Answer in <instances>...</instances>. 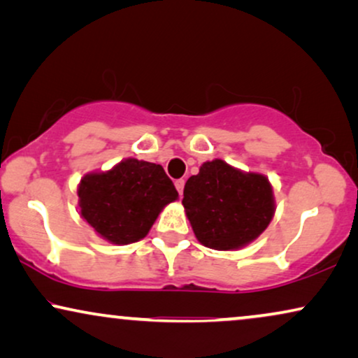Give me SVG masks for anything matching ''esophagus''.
<instances>
[{
	"mask_svg": "<svg viewBox=\"0 0 358 358\" xmlns=\"http://www.w3.org/2000/svg\"><path fill=\"white\" fill-rule=\"evenodd\" d=\"M175 187H176V189H178L180 196H182V194H183V188H185V180H183V178L176 180V182H175Z\"/></svg>",
	"mask_w": 358,
	"mask_h": 358,
	"instance_id": "esophagus-1",
	"label": "esophagus"
}]
</instances>
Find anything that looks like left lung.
Masks as SVG:
<instances>
[{
    "instance_id": "obj_1",
    "label": "left lung",
    "mask_w": 358,
    "mask_h": 358,
    "mask_svg": "<svg viewBox=\"0 0 358 358\" xmlns=\"http://www.w3.org/2000/svg\"><path fill=\"white\" fill-rule=\"evenodd\" d=\"M183 206L194 236L214 250H236L255 241L275 214L273 189L265 175L204 162L183 189Z\"/></svg>"
}]
</instances>
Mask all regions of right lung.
<instances>
[{
	"mask_svg": "<svg viewBox=\"0 0 358 358\" xmlns=\"http://www.w3.org/2000/svg\"><path fill=\"white\" fill-rule=\"evenodd\" d=\"M178 198L164 166L126 159L78 185L80 214L103 239L127 245L149 234L166 204Z\"/></svg>",
	"mask_w": 358,
	"mask_h": 358,
	"instance_id": "obj_1",
	"label": "right lung"
}]
</instances>
